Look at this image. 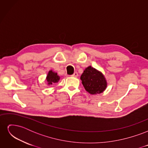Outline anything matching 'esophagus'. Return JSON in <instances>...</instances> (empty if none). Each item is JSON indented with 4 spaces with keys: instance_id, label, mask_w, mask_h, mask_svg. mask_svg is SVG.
I'll use <instances>...</instances> for the list:
<instances>
[{
    "instance_id": "obj_1",
    "label": "esophagus",
    "mask_w": 148,
    "mask_h": 148,
    "mask_svg": "<svg viewBox=\"0 0 148 148\" xmlns=\"http://www.w3.org/2000/svg\"><path fill=\"white\" fill-rule=\"evenodd\" d=\"M78 76V73L77 72H75L73 75H71V77H77Z\"/></svg>"
}]
</instances>
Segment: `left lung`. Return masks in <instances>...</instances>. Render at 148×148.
Instances as JSON below:
<instances>
[{
  "mask_svg": "<svg viewBox=\"0 0 148 148\" xmlns=\"http://www.w3.org/2000/svg\"><path fill=\"white\" fill-rule=\"evenodd\" d=\"M80 79L84 89L91 95L102 93L107 86L104 75L91 66L85 69Z\"/></svg>",
  "mask_w": 148,
  "mask_h": 148,
  "instance_id": "8db88e82",
  "label": "left lung"
}]
</instances>
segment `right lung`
I'll list each match as a JSON object with an SVG mask.
<instances>
[{
  "label": "right lung",
  "instance_id": "1",
  "mask_svg": "<svg viewBox=\"0 0 148 148\" xmlns=\"http://www.w3.org/2000/svg\"><path fill=\"white\" fill-rule=\"evenodd\" d=\"M60 77L57 75L56 72H54L52 70H50L48 72L46 77V80L48 85H51L53 83H58L59 81Z\"/></svg>",
  "mask_w": 148,
  "mask_h": 148
}]
</instances>
